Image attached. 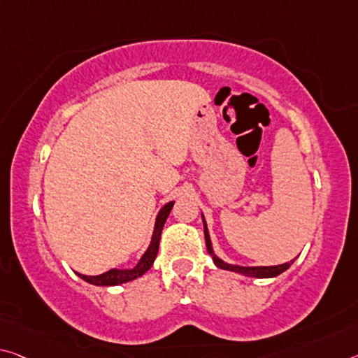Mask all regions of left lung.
<instances>
[{
    "label": "left lung",
    "mask_w": 358,
    "mask_h": 358,
    "mask_svg": "<svg viewBox=\"0 0 358 358\" xmlns=\"http://www.w3.org/2000/svg\"><path fill=\"white\" fill-rule=\"evenodd\" d=\"M202 223H203V236H206V245H207V252L210 257H212L213 263L218 266L220 269L224 271H231V272H237V274L247 275V277H255V279H272V277H277L282 272H285L290 266L294 263V259H292L290 263H283V264H277V266H239V264H231L226 263L221 258H218L213 252V245L212 241H210V234H208V228L206 223V218L202 215Z\"/></svg>",
    "instance_id": "8db88e82"
}]
</instances>
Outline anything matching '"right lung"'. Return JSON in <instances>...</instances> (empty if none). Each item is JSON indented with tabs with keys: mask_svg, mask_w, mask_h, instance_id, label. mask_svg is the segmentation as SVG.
<instances>
[{
	"mask_svg": "<svg viewBox=\"0 0 358 358\" xmlns=\"http://www.w3.org/2000/svg\"><path fill=\"white\" fill-rule=\"evenodd\" d=\"M173 203H175V201L167 202L166 206L159 210V213L156 215L155 231H152L150 245H148V248H146V252L141 255L140 261L134 266V268H130V269L113 268V269L106 271L100 275H84V274H79V272H76V274L81 277L83 280H86L87 283H92V285L115 287V285H121V283H126V282L138 279V277L143 275L145 272H148L150 268L152 266V263H155L156 257H157L159 241H161V232H162V228H164V223H166V220L169 217L170 210H172V207H173Z\"/></svg>",
	"mask_w": 358,
	"mask_h": 358,
	"instance_id": "1",
	"label": "right lung"
}]
</instances>
